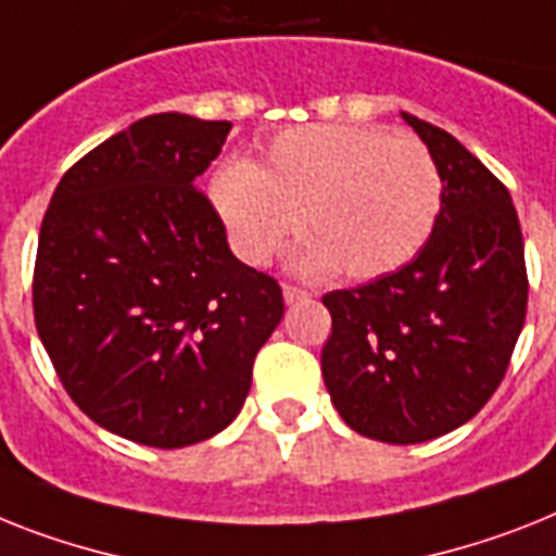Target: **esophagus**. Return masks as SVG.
<instances>
[{
	"mask_svg": "<svg viewBox=\"0 0 556 556\" xmlns=\"http://www.w3.org/2000/svg\"><path fill=\"white\" fill-rule=\"evenodd\" d=\"M309 292H306V289H301V287H292V283H287V287H283V301H287L289 306L292 304H301V301H309Z\"/></svg>",
	"mask_w": 556,
	"mask_h": 556,
	"instance_id": "34e87169",
	"label": "esophagus"
}]
</instances>
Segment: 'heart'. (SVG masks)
I'll return each mask as SVG.
<instances>
[{
	"mask_svg": "<svg viewBox=\"0 0 556 556\" xmlns=\"http://www.w3.org/2000/svg\"><path fill=\"white\" fill-rule=\"evenodd\" d=\"M210 199L236 252L267 264L301 227L295 255L304 273L366 281L394 273L429 241L443 206L432 153L412 136L380 127L312 124L281 132L264 164H224Z\"/></svg>",
	"mask_w": 556,
	"mask_h": 556,
	"instance_id": "heart-1",
	"label": "heart"
}]
</instances>
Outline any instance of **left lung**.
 Wrapping results in <instances>:
<instances>
[{
  "instance_id": "8db88e82",
  "label": "left lung",
  "mask_w": 556,
  "mask_h": 556,
  "mask_svg": "<svg viewBox=\"0 0 556 556\" xmlns=\"http://www.w3.org/2000/svg\"><path fill=\"white\" fill-rule=\"evenodd\" d=\"M443 178L432 236L409 264L324 295L332 334L320 371L338 415L380 443H424L483 409L526 324L517 210L452 132L403 113Z\"/></svg>"
}]
</instances>
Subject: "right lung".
<instances>
[{"mask_svg":"<svg viewBox=\"0 0 556 556\" xmlns=\"http://www.w3.org/2000/svg\"><path fill=\"white\" fill-rule=\"evenodd\" d=\"M229 130L187 113L139 118L64 173L41 222V343L73 403L141 446L227 429L283 318L278 281L232 255L195 190Z\"/></svg>","mask_w":556,"mask_h":556,"instance_id":"add662e5","label":"right lung"}]
</instances>
